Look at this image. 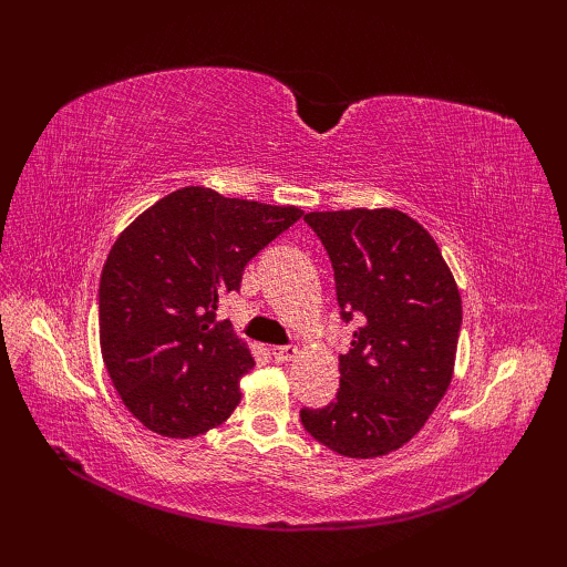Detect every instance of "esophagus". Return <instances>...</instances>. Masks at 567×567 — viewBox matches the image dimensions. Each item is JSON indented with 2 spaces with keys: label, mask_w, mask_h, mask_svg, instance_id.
I'll use <instances>...</instances> for the list:
<instances>
[{
  "label": "esophagus",
  "mask_w": 567,
  "mask_h": 567,
  "mask_svg": "<svg viewBox=\"0 0 567 567\" xmlns=\"http://www.w3.org/2000/svg\"><path fill=\"white\" fill-rule=\"evenodd\" d=\"M271 357H274V362L286 364V362H290V359L298 357V348L296 346H277V348H271Z\"/></svg>",
  "instance_id": "obj_1"
}]
</instances>
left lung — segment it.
Instances as JSON below:
<instances>
[{
  "instance_id": "obj_1",
  "label": "left lung",
  "mask_w": 567,
  "mask_h": 567,
  "mask_svg": "<svg viewBox=\"0 0 567 567\" xmlns=\"http://www.w3.org/2000/svg\"><path fill=\"white\" fill-rule=\"evenodd\" d=\"M331 257L340 317L357 319L340 388L300 421L323 447L375 458L414 437L447 392L461 331L452 269L416 219L394 208L307 213Z\"/></svg>"
}]
</instances>
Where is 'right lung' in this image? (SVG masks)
<instances>
[{"mask_svg": "<svg viewBox=\"0 0 567 567\" xmlns=\"http://www.w3.org/2000/svg\"><path fill=\"white\" fill-rule=\"evenodd\" d=\"M302 217L296 205L184 186L117 236L99 284V342L130 414L163 437H198L241 402L255 359L219 300L244 267Z\"/></svg>", "mask_w": 567, "mask_h": 567, "instance_id": "1", "label": "right lung"}]
</instances>
